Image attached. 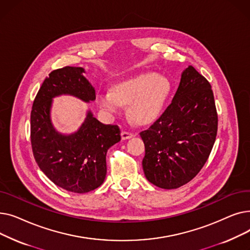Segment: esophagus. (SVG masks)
<instances>
[{
    "label": "esophagus",
    "mask_w": 250,
    "mask_h": 250,
    "mask_svg": "<svg viewBox=\"0 0 250 250\" xmlns=\"http://www.w3.org/2000/svg\"><path fill=\"white\" fill-rule=\"evenodd\" d=\"M121 136H122V140H128L130 138H133L134 135L132 133H128V132H125V130H123Z\"/></svg>",
    "instance_id": "obj_1"
}]
</instances>
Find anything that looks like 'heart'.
Instances as JSON below:
<instances>
[{"label":"heart","mask_w":250,"mask_h":250,"mask_svg":"<svg viewBox=\"0 0 250 250\" xmlns=\"http://www.w3.org/2000/svg\"><path fill=\"white\" fill-rule=\"evenodd\" d=\"M171 90V82L164 75L141 73L117 82L111 91L100 92L97 103L109 114H117L122 104L127 105V113L136 124L148 125L161 114Z\"/></svg>","instance_id":"b5f03b06"}]
</instances>
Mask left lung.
Segmentation results:
<instances>
[{
  "label": "left lung",
  "mask_w": 250,
  "mask_h": 250,
  "mask_svg": "<svg viewBox=\"0 0 250 250\" xmlns=\"http://www.w3.org/2000/svg\"><path fill=\"white\" fill-rule=\"evenodd\" d=\"M212 87L192 65L181 73L176 93L164 113L140 134L145 144L142 165L152 185L173 189L198 174L217 136Z\"/></svg>",
  "instance_id": "left-lung-1"
}]
</instances>
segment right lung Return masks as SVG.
<instances>
[{"instance_id":"right-lung-1","label":"right lung","mask_w":250,"mask_h":250,"mask_svg":"<svg viewBox=\"0 0 250 250\" xmlns=\"http://www.w3.org/2000/svg\"><path fill=\"white\" fill-rule=\"evenodd\" d=\"M81 67H64L45 78L31 110V146L35 161L56 186L76 193L100 187L106 177V153L121 141L117 125H103L90 109L76 132L62 134L52 125L54 98L70 95L94 101L95 89Z\"/></svg>"}]
</instances>
